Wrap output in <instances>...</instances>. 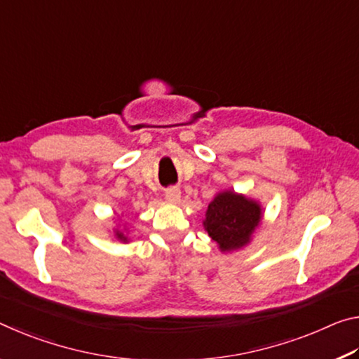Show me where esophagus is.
<instances>
[{
	"instance_id": "obj_1",
	"label": "esophagus",
	"mask_w": 359,
	"mask_h": 359,
	"mask_svg": "<svg viewBox=\"0 0 359 359\" xmlns=\"http://www.w3.org/2000/svg\"><path fill=\"white\" fill-rule=\"evenodd\" d=\"M165 198L168 202H173V203H178L181 201V191L178 187H168L165 191Z\"/></svg>"
}]
</instances>
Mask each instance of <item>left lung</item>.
I'll return each instance as SVG.
<instances>
[{"instance_id": "1", "label": "left lung", "mask_w": 359, "mask_h": 359, "mask_svg": "<svg viewBox=\"0 0 359 359\" xmlns=\"http://www.w3.org/2000/svg\"><path fill=\"white\" fill-rule=\"evenodd\" d=\"M262 218L261 205L233 191L219 192L208 205L205 231L219 250L229 252L250 243L255 229Z\"/></svg>"}]
</instances>
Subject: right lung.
I'll use <instances>...</instances> for the list:
<instances>
[{"mask_svg":"<svg viewBox=\"0 0 359 359\" xmlns=\"http://www.w3.org/2000/svg\"><path fill=\"white\" fill-rule=\"evenodd\" d=\"M114 232H116V237H117V238H119V240H121V242H124V243H126V242H128L127 235H126L124 232H122V231H119V229H116V231H114Z\"/></svg>","mask_w":359,"mask_h":359,"instance_id":"obj_1","label":"right lung"}]
</instances>
